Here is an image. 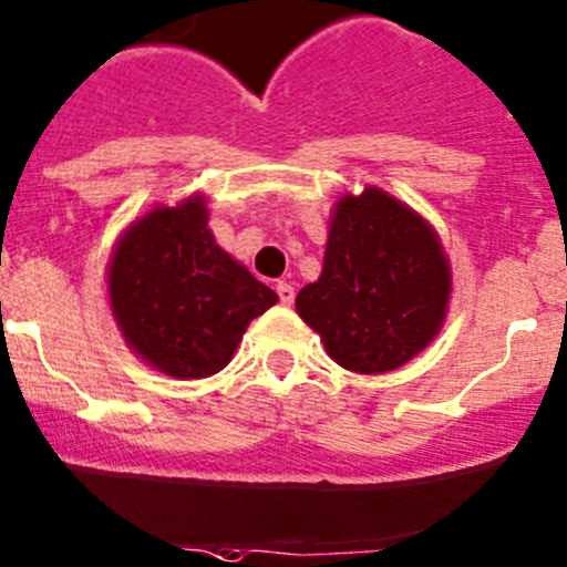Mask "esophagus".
<instances>
[{
  "mask_svg": "<svg viewBox=\"0 0 567 567\" xmlns=\"http://www.w3.org/2000/svg\"><path fill=\"white\" fill-rule=\"evenodd\" d=\"M277 293H279V301H282V305H293V285H288V282H279L277 285Z\"/></svg>",
  "mask_w": 567,
  "mask_h": 567,
  "instance_id": "esophagus-1",
  "label": "esophagus"
}]
</instances>
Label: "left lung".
Wrapping results in <instances>:
<instances>
[{"instance_id": "1", "label": "left lung", "mask_w": 567, "mask_h": 567, "mask_svg": "<svg viewBox=\"0 0 567 567\" xmlns=\"http://www.w3.org/2000/svg\"><path fill=\"white\" fill-rule=\"evenodd\" d=\"M451 293V259L436 229L369 184L332 206L321 277L299 290L296 313L338 367L383 374L439 336Z\"/></svg>"}]
</instances>
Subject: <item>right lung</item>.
I'll return each instance as SVG.
<instances>
[{
    "label": "right lung",
    "mask_w": 567,
    "mask_h": 567,
    "mask_svg": "<svg viewBox=\"0 0 567 567\" xmlns=\"http://www.w3.org/2000/svg\"><path fill=\"white\" fill-rule=\"evenodd\" d=\"M109 308L128 349L176 380L220 372L277 293L209 229L206 195L156 204L116 237L105 268Z\"/></svg>",
    "instance_id": "obj_1"
}]
</instances>
